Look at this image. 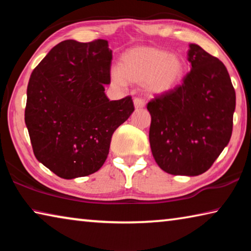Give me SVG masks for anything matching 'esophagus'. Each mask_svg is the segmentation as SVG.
<instances>
[{"instance_id": "1", "label": "esophagus", "mask_w": 251, "mask_h": 251, "mask_svg": "<svg viewBox=\"0 0 251 251\" xmlns=\"http://www.w3.org/2000/svg\"><path fill=\"white\" fill-rule=\"evenodd\" d=\"M134 105H135V108H144L145 107V100H144L143 99H139V97H137V99L134 100Z\"/></svg>"}]
</instances>
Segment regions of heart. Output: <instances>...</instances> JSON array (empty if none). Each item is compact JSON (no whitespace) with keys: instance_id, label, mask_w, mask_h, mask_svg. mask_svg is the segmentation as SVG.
Returning a JSON list of instances; mask_svg holds the SVG:
<instances>
[{"instance_id":"1","label":"heart","mask_w":251,"mask_h":251,"mask_svg":"<svg viewBox=\"0 0 251 251\" xmlns=\"http://www.w3.org/2000/svg\"><path fill=\"white\" fill-rule=\"evenodd\" d=\"M184 75V63L176 54H167L154 48H135L123 54L118 71L112 72L113 82L124 86L126 82L144 83L152 96L172 92Z\"/></svg>"}]
</instances>
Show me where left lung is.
I'll return each instance as SVG.
<instances>
[{
    "label": "left lung",
    "instance_id": "8db88e82",
    "mask_svg": "<svg viewBox=\"0 0 251 251\" xmlns=\"http://www.w3.org/2000/svg\"><path fill=\"white\" fill-rule=\"evenodd\" d=\"M182 84L147 104L151 154L164 172L197 176L211 167L232 133L236 93L226 66L190 44Z\"/></svg>",
    "mask_w": 251,
    "mask_h": 251
}]
</instances>
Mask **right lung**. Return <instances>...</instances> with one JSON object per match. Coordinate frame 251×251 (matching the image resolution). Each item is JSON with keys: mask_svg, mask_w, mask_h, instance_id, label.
I'll return each mask as SVG.
<instances>
[{"mask_svg": "<svg viewBox=\"0 0 251 251\" xmlns=\"http://www.w3.org/2000/svg\"><path fill=\"white\" fill-rule=\"evenodd\" d=\"M108 42L66 40L50 50L27 85L25 124L36 159L64 179L103 166L113 133L134 112L130 96L109 100Z\"/></svg>", "mask_w": 251, "mask_h": 251, "instance_id": "add662e5", "label": "right lung"}]
</instances>
